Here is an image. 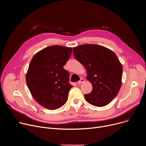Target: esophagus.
Returning <instances> with one entry per match:
<instances>
[{"instance_id":"1","label":"esophagus","mask_w":146,"mask_h":146,"mask_svg":"<svg viewBox=\"0 0 146 146\" xmlns=\"http://www.w3.org/2000/svg\"><path fill=\"white\" fill-rule=\"evenodd\" d=\"M84 82V78H81L80 81H77V84H82V83H83Z\"/></svg>"}]
</instances>
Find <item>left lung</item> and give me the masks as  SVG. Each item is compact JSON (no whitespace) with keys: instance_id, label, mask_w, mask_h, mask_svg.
<instances>
[{"instance_id":"left-lung-1","label":"left lung","mask_w":146,"mask_h":146,"mask_svg":"<svg viewBox=\"0 0 146 146\" xmlns=\"http://www.w3.org/2000/svg\"><path fill=\"white\" fill-rule=\"evenodd\" d=\"M74 58L84 66L92 91L84 95L91 105L103 107L118 93L122 81V66L111 50L97 44H84L73 48Z\"/></svg>"}]
</instances>
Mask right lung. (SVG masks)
Returning a JSON list of instances; mask_svg holds the SVG:
<instances>
[{
  "label": "right lung",
  "mask_w": 146,
  "mask_h": 146,
  "mask_svg": "<svg viewBox=\"0 0 146 146\" xmlns=\"http://www.w3.org/2000/svg\"><path fill=\"white\" fill-rule=\"evenodd\" d=\"M72 48L52 46L36 53L26 75L28 87L35 100L50 110L63 106L72 88L69 73L64 66L71 56Z\"/></svg>",
  "instance_id": "1"
}]
</instances>
